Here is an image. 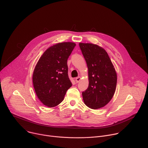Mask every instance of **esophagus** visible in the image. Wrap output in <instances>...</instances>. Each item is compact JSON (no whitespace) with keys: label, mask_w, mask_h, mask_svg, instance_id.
<instances>
[{"label":"esophagus","mask_w":148,"mask_h":148,"mask_svg":"<svg viewBox=\"0 0 148 148\" xmlns=\"http://www.w3.org/2000/svg\"><path fill=\"white\" fill-rule=\"evenodd\" d=\"M81 80V77H78L75 78V81L77 83H78V82H79V81Z\"/></svg>","instance_id":"34e87169"}]
</instances>
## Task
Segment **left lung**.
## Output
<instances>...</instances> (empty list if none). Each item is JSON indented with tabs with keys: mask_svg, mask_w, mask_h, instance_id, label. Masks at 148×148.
<instances>
[{
	"mask_svg": "<svg viewBox=\"0 0 148 148\" xmlns=\"http://www.w3.org/2000/svg\"><path fill=\"white\" fill-rule=\"evenodd\" d=\"M79 46L88 70V88L82 92L84 103L91 109L105 106L115 92L117 75L108 53L102 47L91 43Z\"/></svg>",
	"mask_w": 148,
	"mask_h": 148,
	"instance_id": "obj_1",
	"label": "left lung"
}]
</instances>
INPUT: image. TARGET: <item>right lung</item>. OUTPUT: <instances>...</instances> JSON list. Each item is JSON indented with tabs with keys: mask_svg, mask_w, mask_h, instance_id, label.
Listing matches in <instances>:
<instances>
[{
	"mask_svg": "<svg viewBox=\"0 0 148 148\" xmlns=\"http://www.w3.org/2000/svg\"><path fill=\"white\" fill-rule=\"evenodd\" d=\"M72 42L50 47L38 60L33 74V83L40 101L48 107L60 103L71 87L67 60L75 46Z\"/></svg>",
	"mask_w": 148,
	"mask_h": 148,
	"instance_id": "add662e5",
	"label": "right lung"
}]
</instances>
